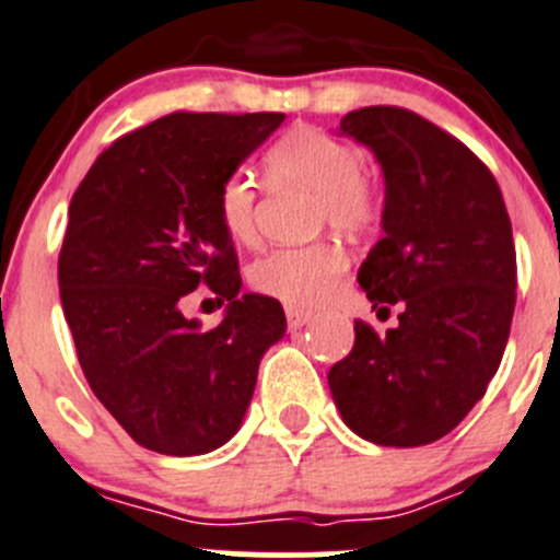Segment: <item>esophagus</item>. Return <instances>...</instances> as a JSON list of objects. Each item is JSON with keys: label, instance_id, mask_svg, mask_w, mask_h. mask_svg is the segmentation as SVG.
<instances>
[{"label": "esophagus", "instance_id": "esophagus-1", "mask_svg": "<svg viewBox=\"0 0 560 560\" xmlns=\"http://www.w3.org/2000/svg\"><path fill=\"white\" fill-rule=\"evenodd\" d=\"M284 314H287V325H290V327H303L306 322H312V312H306V308L287 306Z\"/></svg>", "mask_w": 560, "mask_h": 560}]
</instances>
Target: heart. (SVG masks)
Here are the masks:
<instances>
[{
    "instance_id": "1",
    "label": "heart",
    "mask_w": 560,
    "mask_h": 560,
    "mask_svg": "<svg viewBox=\"0 0 560 560\" xmlns=\"http://www.w3.org/2000/svg\"><path fill=\"white\" fill-rule=\"evenodd\" d=\"M265 175L273 184L298 180L312 186L316 222L363 233L380 217V186L360 167V151L349 140L314 127L281 135L265 151ZM257 180L246 171L224 175L217 186V213L228 235L238 244L257 238ZM349 257L336 241L273 248L252 265V287L284 306L314 308L336 295L347 276Z\"/></svg>"
}]
</instances>
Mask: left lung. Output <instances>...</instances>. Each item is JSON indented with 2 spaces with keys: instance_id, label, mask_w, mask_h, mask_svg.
I'll return each instance as SVG.
<instances>
[{
  "instance_id": "left-lung-1",
  "label": "left lung",
  "mask_w": 560,
  "mask_h": 560,
  "mask_svg": "<svg viewBox=\"0 0 560 560\" xmlns=\"http://www.w3.org/2000/svg\"><path fill=\"white\" fill-rule=\"evenodd\" d=\"M341 132L385 173V235L358 281L374 308L404 312L387 332L354 319L327 385L358 436L420 447L447 436L499 371L515 312L512 222L488 165L428 118L371 105L347 113Z\"/></svg>"
}]
</instances>
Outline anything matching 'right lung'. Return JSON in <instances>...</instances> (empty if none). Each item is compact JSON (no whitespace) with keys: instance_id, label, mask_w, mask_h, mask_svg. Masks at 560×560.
<instances>
[{"instance_id":"1","label":"right lung","mask_w":560,"mask_h":560,"mask_svg":"<svg viewBox=\"0 0 560 560\" xmlns=\"http://www.w3.org/2000/svg\"><path fill=\"white\" fill-rule=\"evenodd\" d=\"M284 113L175 110L121 135L70 200L59 295L78 363L100 404L145 450L202 455L230 442L284 308L238 295L217 186L281 127ZM206 283L229 314L202 331L179 301Z\"/></svg>"}]
</instances>
